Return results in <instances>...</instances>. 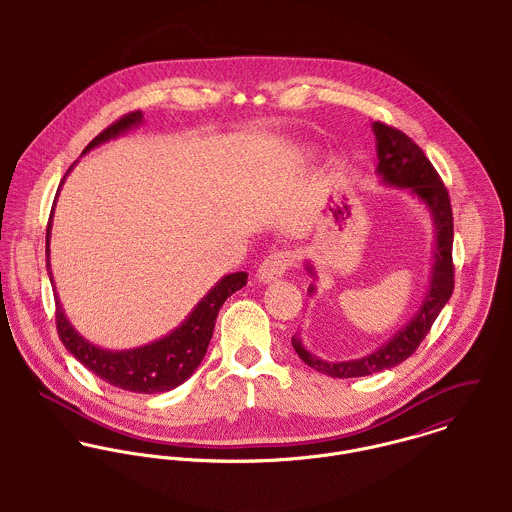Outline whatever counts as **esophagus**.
<instances>
[{"instance_id":"1","label":"esophagus","mask_w":512,"mask_h":512,"mask_svg":"<svg viewBox=\"0 0 512 512\" xmlns=\"http://www.w3.org/2000/svg\"><path fill=\"white\" fill-rule=\"evenodd\" d=\"M297 256L292 250H276L270 256L264 258V262L258 268V278L264 284H270L278 278H282L292 266H295Z\"/></svg>"}]
</instances>
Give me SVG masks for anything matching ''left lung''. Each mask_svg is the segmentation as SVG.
I'll return each instance as SVG.
<instances>
[{"label":"left lung","mask_w":512,"mask_h":512,"mask_svg":"<svg viewBox=\"0 0 512 512\" xmlns=\"http://www.w3.org/2000/svg\"><path fill=\"white\" fill-rule=\"evenodd\" d=\"M374 136H376V149H378V175L384 183L410 189L418 195L432 211L436 220V262L432 270V284L424 305L416 313V317L406 325L398 335L392 337L384 347L366 355L357 361L347 363H327L311 355L297 337H292L293 349L299 359L317 372H323L333 378H357L380 372L384 368L404 363L408 357L416 353L420 343L430 333L434 321L438 319L439 311L447 303L455 286V268H453V213L449 193L441 181V177L426 157L422 147L418 146L412 138L404 132L384 124L374 122ZM309 274H313L311 266H307ZM313 293V288H309Z\"/></svg>","instance_id":"8db88e82"}]
</instances>
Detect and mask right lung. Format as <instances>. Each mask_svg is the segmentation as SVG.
<instances>
[{
    "label": "right lung",
    "instance_id": "1",
    "mask_svg": "<svg viewBox=\"0 0 512 512\" xmlns=\"http://www.w3.org/2000/svg\"><path fill=\"white\" fill-rule=\"evenodd\" d=\"M142 122V112L134 110L124 114L120 120L110 124L104 132H100L88 146L84 147L82 153H86L92 147L100 146L102 142H108L132 126ZM49 236H51V219L47 222V270L51 268L49 264ZM51 284L53 276L49 272ZM248 274L246 272H236L228 274L220 280L219 284L207 293L199 305L193 309V313L183 321L181 327H177L171 335L140 347L132 351H104L100 347L90 345L84 341L76 331L73 325L67 321L63 307L59 303V297L55 295V321H57V333L67 347V351L78 359L82 365L86 366L90 372H94L98 378L104 382L130 390V392H140V394H155V392H167L177 388L181 382H185L195 368L201 365L207 347L211 343L213 331H215V321L219 315V309L222 303L232 295L238 292L240 288L246 286Z\"/></svg>",
    "mask_w": 512,
    "mask_h": 512
}]
</instances>
